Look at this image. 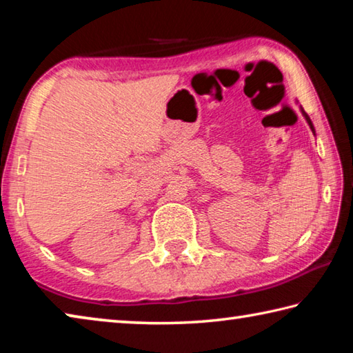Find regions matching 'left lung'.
<instances>
[{"label": "left lung", "mask_w": 353, "mask_h": 353, "mask_svg": "<svg viewBox=\"0 0 353 353\" xmlns=\"http://www.w3.org/2000/svg\"><path fill=\"white\" fill-rule=\"evenodd\" d=\"M301 110H302V115H303V117H305V119H307V123H308V126H310V129H312V132L314 134V128H313V123H312V119H310V117L307 115V113H305V110H303V109H302V107H301Z\"/></svg>", "instance_id": "8db88e82"}]
</instances>
